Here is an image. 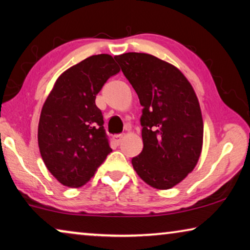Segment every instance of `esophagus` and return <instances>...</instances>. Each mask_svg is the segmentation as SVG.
<instances>
[{"label":"esophagus","mask_w":250,"mask_h":250,"mask_svg":"<svg viewBox=\"0 0 250 250\" xmlns=\"http://www.w3.org/2000/svg\"><path fill=\"white\" fill-rule=\"evenodd\" d=\"M122 138H124V135H114L113 136V141L117 145H119L121 143V140H122Z\"/></svg>","instance_id":"34e87169"}]
</instances>
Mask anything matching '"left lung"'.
<instances>
[{
	"mask_svg": "<svg viewBox=\"0 0 250 250\" xmlns=\"http://www.w3.org/2000/svg\"><path fill=\"white\" fill-rule=\"evenodd\" d=\"M143 106V151L132 158L148 185L168 189L194 169L203 144L199 100L182 72L152 55L126 53L114 57Z\"/></svg>",
	"mask_w": 250,
	"mask_h": 250,
	"instance_id": "obj_1",
	"label": "left lung"
}]
</instances>
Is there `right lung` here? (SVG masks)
I'll list each match as a JSON object with an SVG mask.
<instances>
[{"label": "right lung", "mask_w": 250, "mask_h": 250, "mask_svg": "<svg viewBox=\"0 0 250 250\" xmlns=\"http://www.w3.org/2000/svg\"><path fill=\"white\" fill-rule=\"evenodd\" d=\"M119 70L112 56H91L58 77L43 104L38 125L40 154L62 185H84L112 151L95 99Z\"/></svg>", "instance_id": "right-lung-1"}]
</instances>
